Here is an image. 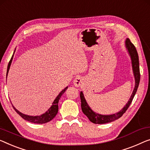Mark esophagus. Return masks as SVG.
Returning a JSON list of instances; mask_svg holds the SVG:
<instances>
[{
  "label": "esophagus",
  "mask_w": 150,
  "mask_h": 150,
  "mask_svg": "<svg viewBox=\"0 0 150 150\" xmlns=\"http://www.w3.org/2000/svg\"><path fill=\"white\" fill-rule=\"evenodd\" d=\"M83 82V79L80 77H77L73 81V83H74L75 86L76 87H79L81 86Z\"/></svg>",
  "instance_id": "esophagus-1"
}]
</instances>
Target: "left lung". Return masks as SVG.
<instances>
[{
  "mask_svg": "<svg viewBox=\"0 0 150 150\" xmlns=\"http://www.w3.org/2000/svg\"><path fill=\"white\" fill-rule=\"evenodd\" d=\"M126 47L128 50V52L129 54L131 56V61H132V67H133V70L134 76H135V86L134 90L133 91L132 95L129 99V102H127V104L125 105V106L121 110L118 112L114 114V115H101L99 114L95 113L94 112H93L91 110V108H89L88 104H87V102L85 100V98L83 94V92L81 91L80 92V98H81V110L85 115H86L89 120L91 122H92L93 123L95 124H104V123H108V122H112L114 120L118 119L120 117H121L122 115L127 111V109L130 106L131 102L133 101V99L134 96H135L136 92H137V88L139 87V81H140V71H139V57H138V54L136 50L135 46L133 45V44L130 41V40L127 38L126 40Z\"/></svg>",
  "mask_w": 150,
  "mask_h": 150,
  "instance_id": "left-lung-1",
  "label": "left lung"
}]
</instances>
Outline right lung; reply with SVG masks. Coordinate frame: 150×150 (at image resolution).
Masks as SVG:
<instances>
[{
    "label": "right lung",
    "instance_id": "1",
    "mask_svg": "<svg viewBox=\"0 0 150 150\" xmlns=\"http://www.w3.org/2000/svg\"><path fill=\"white\" fill-rule=\"evenodd\" d=\"M13 57V55L12 56V57H11L9 62H8V67H7V71H6V77H7L8 70H9L11 62H12ZM67 88V87L64 88V89H62L61 92H60L59 94L58 95V96L56 98L54 101V102L52 103V106H51L50 108L48 109V110L47 111L46 113H44V115H42L41 116L32 117V116H28V115H23V114L20 112L19 111H18L14 106H13V108L15 109V110L17 112V113L18 114V115L21 116V117L23 118V119L28 120V121L33 122V123H37V124L46 123V122H48L49 121H50L51 120H52L53 118L56 117V115H57V114L58 113V110H59V106H58V104H59V101L60 98H61V96L63 94L64 91H65ZM12 106H13V105H12Z\"/></svg>",
    "mask_w": 150,
    "mask_h": 150
}]
</instances>
